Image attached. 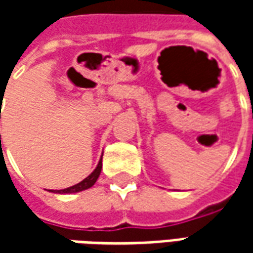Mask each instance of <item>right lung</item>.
Returning a JSON list of instances; mask_svg holds the SVG:
<instances>
[{
  "instance_id": "right-lung-1",
  "label": "right lung",
  "mask_w": 253,
  "mask_h": 253,
  "mask_svg": "<svg viewBox=\"0 0 253 253\" xmlns=\"http://www.w3.org/2000/svg\"><path fill=\"white\" fill-rule=\"evenodd\" d=\"M1 137V135H0ZM100 172H101V160L99 161V164L96 167V169L88 176V177H85L81 183H78L76 186L69 187V188H65V190H50L51 192H57V194H73V192H80V191L84 190H88L90 187L93 186L96 180L99 179Z\"/></svg>"
}]
</instances>
